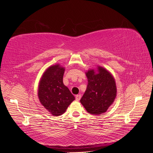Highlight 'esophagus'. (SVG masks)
Instances as JSON below:
<instances>
[{
	"instance_id": "34e87169",
	"label": "esophagus",
	"mask_w": 153,
	"mask_h": 153,
	"mask_svg": "<svg viewBox=\"0 0 153 153\" xmlns=\"http://www.w3.org/2000/svg\"><path fill=\"white\" fill-rule=\"evenodd\" d=\"M81 97H82V96L80 95V94H78V95H76V97H75V99H76V101H80V100L81 99Z\"/></svg>"
}]
</instances>
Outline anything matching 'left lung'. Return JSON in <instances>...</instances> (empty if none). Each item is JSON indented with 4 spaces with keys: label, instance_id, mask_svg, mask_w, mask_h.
Segmentation results:
<instances>
[{
    "label": "left lung",
    "instance_id": "obj_1",
    "mask_svg": "<svg viewBox=\"0 0 153 153\" xmlns=\"http://www.w3.org/2000/svg\"><path fill=\"white\" fill-rule=\"evenodd\" d=\"M88 84L80 103L88 112L99 115L106 112L117 96L115 78L100 66L85 72Z\"/></svg>",
    "mask_w": 153,
    "mask_h": 153
}]
</instances>
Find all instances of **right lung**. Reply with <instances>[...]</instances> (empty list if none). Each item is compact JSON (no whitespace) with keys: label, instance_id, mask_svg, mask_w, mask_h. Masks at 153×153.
Segmentation results:
<instances>
[{"label":"right lung","instance_id":"add662e5","mask_svg":"<svg viewBox=\"0 0 153 153\" xmlns=\"http://www.w3.org/2000/svg\"><path fill=\"white\" fill-rule=\"evenodd\" d=\"M65 68L59 64L48 67L41 77L38 85V98L41 104L55 116L66 112L75 100L68 88L63 84Z\"/></svg>","mask_w":153,"mask_h":153}]
</instances>
